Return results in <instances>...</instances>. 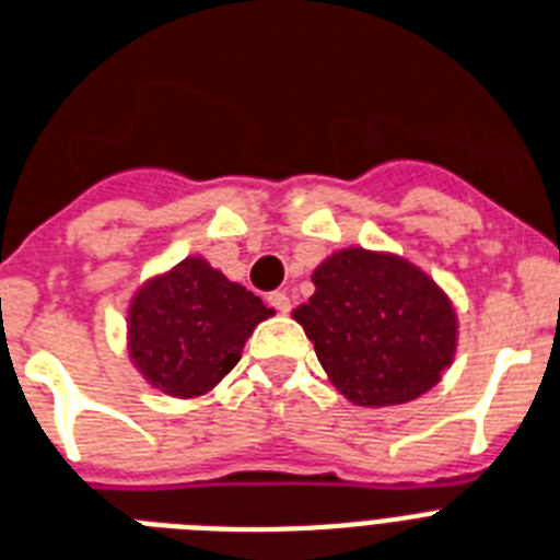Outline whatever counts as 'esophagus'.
<instances>
[{
	"label": "esophagus",
	"instance_id": "1",
	"mask_svg": "<svg viewBox=\"0 0 560 560\" xmlns=\"http://www.w3.org/2000/svg\"><path fill=\"white\" fill-rule=\"evenodd\" d=\"M267 302H270V307H276L279 314H288L290 311V296L284 293V290H276V293H270V296H267Z\"/></svg>",
	"mask_w": 560,
	"mask_h": 560
}]
</instances>
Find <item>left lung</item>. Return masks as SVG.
Segmentation results:
<instances>
[{"label":"left lung","mask_w":560,"mask_h":560,"mask_svg":"<svg viewBox=\"0 0 560 560\" xmlns=\"http://www.w3.org/2000/svg\"><path fill=\"white\" fill-rule=\"evenodd\" d=\"M293 311L331 383L360 407L424 395L451 366L456 314L424 272L395 255L342 249L314 272Z\"/></svg>","instance_id":"obj_1"}]
</instances>
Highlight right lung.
Returning a JSON list of instances; mask_svg holds the SVG:
<instances>
[{
    "instance_id": "right-lung-1",
    "label": "right lung",
    "mask_w": 560,
    "mask_h": 560,
    "mask_svg": "<svg viewBox=\"0 0 560 560\" xmlns=\"http://www.w3.org/2000/svg\"><path fill=\"white\" fill-rule=\"evenodd\" d=\"M270 314L255 293L186 258L133 299L130 358L162 392L202 395L232 372L246 337Z\"/></svg>"
}]
</instances>
